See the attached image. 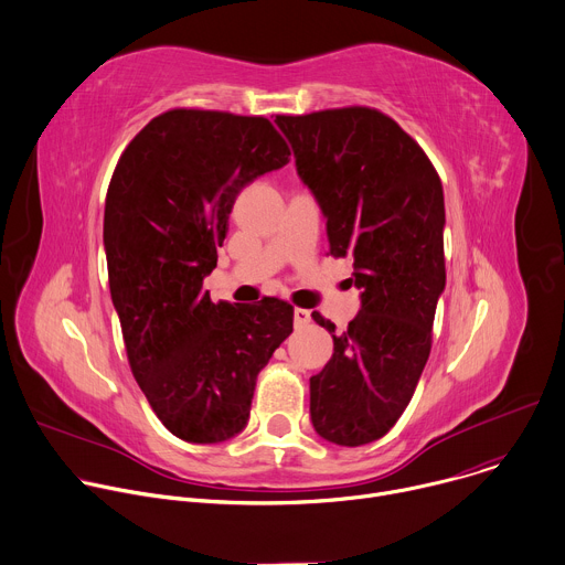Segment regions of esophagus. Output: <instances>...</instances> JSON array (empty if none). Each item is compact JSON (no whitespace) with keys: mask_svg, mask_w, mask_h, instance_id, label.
I'll return each mask as SVG.
<instances>
[{"mask_svg":"<svg viewBox=\"0 0 565 565\" xmlns=\"http://www.w3.org/2000/svg\"><path fill=\"white\" fill-rule=\"evenodd\" d=\"M292 319H295V327H306L310 321V310L306 308H295L292 310Z\"/></svg>","mask_w":565,"mask_h":565,"instance_id":"esophagus-1","label":"esophagus"}]
</instances>
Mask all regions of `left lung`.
<instances>
[{
    "label": "left lung",
    "instance_id": "1",
    "mask_svg": "<svg viewBox=\"0 0 565 565\" xmlns=\"http://www.w3.org/2000/svg\"><path fill=\"white\" fill-rule=\"evenodd\" d=\"M297 174L327 216L333 257H353L360 312L310 377V420L335 445L382 438L407 409L445 290V196L423 147L369 107L277 116Z\"/></svg>",
    "mask_w": 565,
    "mask_h": 565
}]
</instances>
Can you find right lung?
<instances>
[{"label": "right lung", "mask_w": 565, "mask_h": 565, "mask_svg": "<svg viewBox=\"0 0 565 565\" xmlns=\"http://www.w3.org/2000/svg\"><path fill=\"white\" fill-rule=\"evenodd\" d=\"M264 116L172 109L122 151L105 201L111 301L131 373L177 438L212 445L244 431L259 371L292 333V306L210 299L232 205L288 163Z\"/></svg>", "instance_id": "right-lung-1"}]
</instances>
